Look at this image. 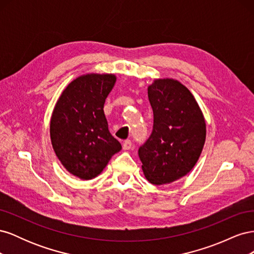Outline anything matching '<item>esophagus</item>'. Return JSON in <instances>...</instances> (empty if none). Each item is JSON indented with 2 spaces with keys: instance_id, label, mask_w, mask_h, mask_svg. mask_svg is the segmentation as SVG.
<instances>
[{
  "instance_id": "esophagus-1",
  "label": "esophagus",
  "mask_w": 254,
  "mask_h": 254,
  "mask_svg": "<svg viewBox=\"0 0 254 254\" xmlns=\"http://www.w3.org/2000/svg\"><path fill=\"white\" fill-rule=\"evenodd\" d=\"M131 147H132V143L130 140H126L124 143H123V148H124V150H129Z\"/></svg>"
}]
</instances>
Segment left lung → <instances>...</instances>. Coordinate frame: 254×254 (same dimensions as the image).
<instances>
[{"label":"left lung","mask_w":254,"mask_h":254,"mask_svg":"<svg viewBox=\"0 0 254 254\" xmlns=\"http://www.w3.org/2000/svg\"><path fill=\"white\" fill-rule=\"evenodd\" d=\"M148 98L153 129L139 148L142 170L151 184H170L197 163L205 142V121L194 95L176 79L153 80Z\"/></svg>","instance_id":"obj_1"}]
</instances>
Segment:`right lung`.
<instances>
[{"instance_id": "add662e5", "label": "right lung", "mask_w": 254, "mask_h": 254, "mask_svg": "<svg viewBox=\"0 0 254 254\" xmlns=\"http://www.w3.org/2000/svg\"><path fill=\"white\" fill-rule=\"evenodd\" d=\"M114 74H86L67 84L53 110L50 134L65 170L81 180L101 174L122 149L111 135L104 104L114 87Z\"/></svg>"}]
</instances>
